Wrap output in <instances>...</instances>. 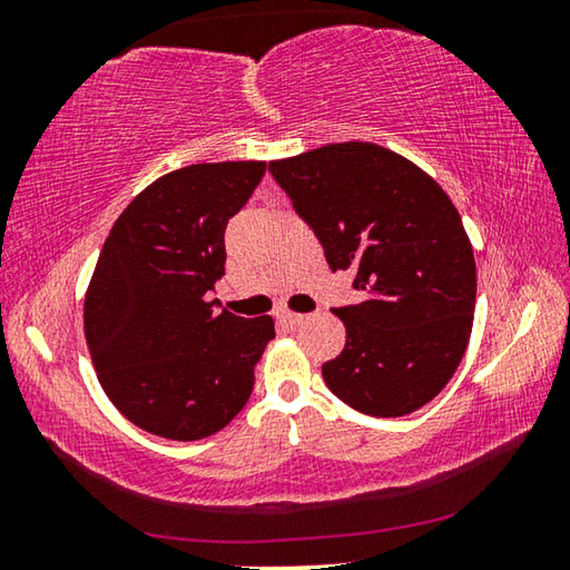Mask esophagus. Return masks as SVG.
<instances>
[{
    "instance_id": "obj_1",
    "label": "esophagus",
    "mask_w": 570,
    "mask_h": 570,
    "mask_svg": "<svg viewBox=\"0 0 570 570\" xmlns=\"http://www.w3.org/2000/svg\"><path fill=\"white\" fill-rule=\"evenodd\" d=\"M278 320H282L288 326H298V324L306 322V316L304 314H294V312H282V314H278Z\"/></svg>"
}]
</instances>
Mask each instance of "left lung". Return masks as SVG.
I'll list each match as a JSON object with an SVG mask.
<instances>
[{
	"instance_id": "obj_1",
	"label": "left lung",
	"mask_w": 570,
	"mask_h": 570,
	"mask_svg": "<svg viewBox=\"0 0 570 570\" xmlns=\"http://www.w3.org/2000/svg\"><path fill=\"white\" fill-rule=\"evenodd\" d=\"M332 272L366 302L334 308L346 326L326 387L372 417H402L455 374L475 314V256L458 208L428 173L374 142H332L268 163Z\"/></svg>"
}]
</instances>
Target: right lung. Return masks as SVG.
I'll use <instances>...</instances> for the list:
<instances>
[{
	"instance_id": "add662e5",
	"label": "right lung",
	"mask_w": 570,
	"mask_h": 570,
	"mask_svg": "<svg viewBox=\"0 0 570 570\" xmlns=\"http://www.w3.org/2000/svg\"><path fill=\"white\" fill-rule=\"evenodd\" d=\"M266 173L262 160L196 163L135 196L110 228L85 296V340L105 394L140 430L216 435L244 410L272 316L216 312L226 226Z\"/></svg>"
}]
</instances>
